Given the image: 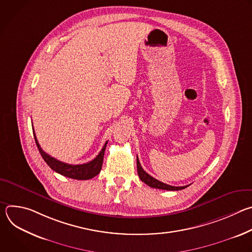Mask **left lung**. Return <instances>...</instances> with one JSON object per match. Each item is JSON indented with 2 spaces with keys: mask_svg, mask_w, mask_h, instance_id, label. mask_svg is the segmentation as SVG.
I'll list each match as a JSON object with an SVG mask.
<instances>
[{
  "mask_svg": "<svg viewBox=\"0 0 252 252\" xmlns=\"http://www.w3.org/2000/svg\"><path fill=\"white\" fill-rule=\"evenodd\" d=\"M136 166H137V174L140 178V181L143 182L151 188L158 189H164V190H182V189L189 187V186H186V187H172V186H169V185H166V184H163V183L158 181V179L151 176L148 172L143 170V168L141 167V165L139 163V160H138L137 157H136Z\"/></svg>",
  "mask_w": 252,
  "mask_h": 252,
  "instance_id": "8db88e82",
  "label": "left lung"
}]
</instances>
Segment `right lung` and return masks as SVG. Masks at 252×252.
Masks as SVG:
<instances>
[{"mask_svg": "<svg viewBox=\"0 0 252 252\" xmlns=\"http://www.w3.org/2000/svg\"><path fill=\"white\" fill-rule=\"evenodd\" d=\"M32 131H33L34 141H35V143H37V147L39 149V152H40L42 158L54 171L63 175V176L69 177V178L78 179V181H87V179H91L99 173V171L101 169L102 161H103V155H104L107 141H105L104 146L101 149V151L99 152V154L92 161L83 163V164H68V163L60 161V160L56 159L55 158L51 157L50 155L46 154L40 147L39 141L37 139V136H35V134H34L33 129H32Z\"/></svg>", "mask_w": 252, "mask_h": 252, "instance_id": "1", "label": "right lung"}]
</instances>
